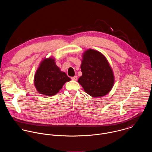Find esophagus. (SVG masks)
I'll return each mask as SVG.
<instances>
[{"label": "esophagus", "mask_w": 152, "mask_h": 152, "mask_svg": "<svg viewBox=\"0 0 152 152\" xmlns=\"http://www.w3.org/2000/svg\"><path fill=\"white\" fill-rule=\"evenodd\" d=\"M71 79H72V80L76 81V80H77V76H74V77H71Z\"/></svg>", "instance_id": "esophagus-1"}]
</instances>
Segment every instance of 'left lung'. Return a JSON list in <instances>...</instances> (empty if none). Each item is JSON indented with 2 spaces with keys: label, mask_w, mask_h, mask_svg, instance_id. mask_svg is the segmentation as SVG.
<instances>
[{
  "label": "left lung",
  "mask_w": 152,
  "mask_h": 152,
  "mask_svg": "<svg viewBox=\"0 0 152 152\" xmlns=\"http://www.w3.org/2000/svg\"><path fill=\"white\" fill-rule=\"evenodd\" d=\"M83 72L78 82L85 92L92 97L107 95L113 86V72L106 57L99 51L88 49L83 54Z\"/></svg>",
  "instance_id": "obj_1"
}]
</instances>
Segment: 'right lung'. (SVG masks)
Instances as JSON below:
<instances>
[{"mask_svg":"<svg viewBox=\"0 0 152 152\" xmlns=\"http://www.w3.org/2000/svg\"><path fill=\"white\" fill-rule=\"evenodd\" d=\"M70 80L56 64L55 59L49 57L41 61L34 75V84L39 93L50 96L57 94Z\"/></svg>","mask_w":152,"mask_h":152,"instance_id":"1","label":"right lung"}]
</instances>
